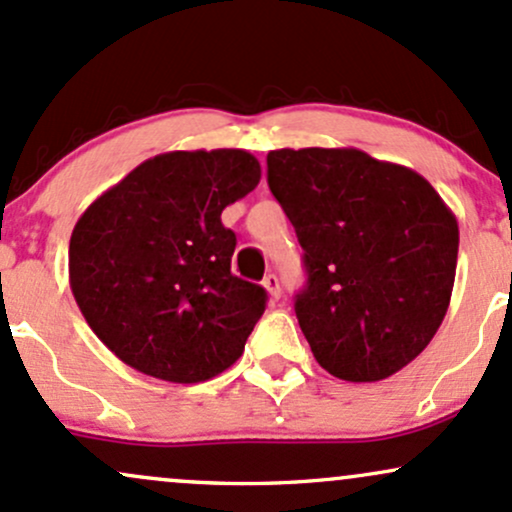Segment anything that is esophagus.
Segmentation results:
<instances>
[{
    "label": "esophagus",
    "mask_w": 512,
    "mask_h": 512,
    "mask_svg": "<svg viewBox=\"0 0 512 512\" xmlns=\"http://www.w3.org/2000/svg\"><path fill=\"white\" fill-rule=\"evenodd\" d=\"M263 287H266V292H268V297H271V300L275 302L280 297V280H278V275H266V278H263Z\"/></svg>",
    "instance_id": "1"
}]
</instances>
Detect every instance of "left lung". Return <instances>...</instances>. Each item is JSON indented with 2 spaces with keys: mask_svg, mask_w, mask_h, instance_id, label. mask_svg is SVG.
<instances>
[{
  "mask_svg": "<svg viewBox=\"0 0 512 512\" xmlns=\"http://www.w3.org/2000/svg\"><path fill=\"white\" fill-rule=\"evenodd\" d=\"M268 186L304 249L295 314L317 363L380 382L418 358L455 285L459 227L438 191L355 147L273 149Z\"/></svg>",
  "mask_w": 512,
  "mask_h": 512,
  "instance_id": "left-lung-1",
  "label": "left lung"
}]
</instances>
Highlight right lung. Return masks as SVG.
<instances>
[{"mask_svg": "<svg viewBox=\"0 0 512 512\" xmlns=\"http://www.w3.org/2000/svg\"><path fill=\"white\" fill-rule=\"evenodd\" d=\"M258 181L246 149H179L135 166L79 217L72 295L132 370L198 384L241 358L266 290L232 275L237 237L220 215Z\"/></svg>", "mask_w": 512, "mask_h": 512, "instance_id": "obj_1", "label": "right lung"}]
</instances>
